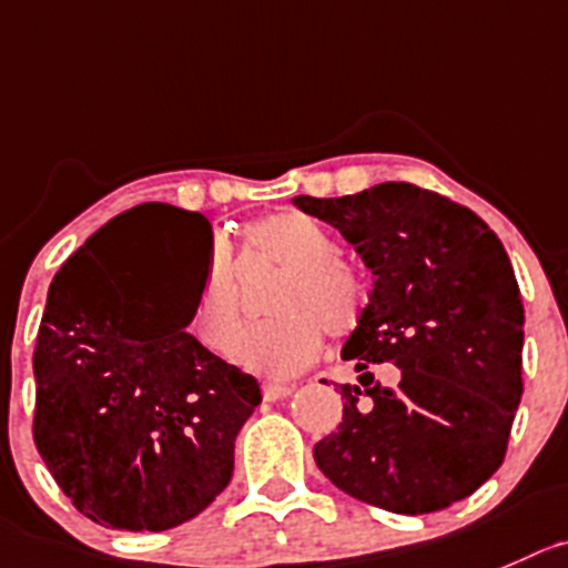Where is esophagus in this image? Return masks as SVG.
<instances>
[{
  "instance_id": "1",
  "label": "esophagus",
  "mask_w": 568,
  "mask_h": 568,
  "mask_svg": "<svg viewBox=\"0 0 568 568\" xmlns=\"http://www.w3.org/2000/svg\"><path fill=\"white\" fill-rule=\"evenodd\" d=\"M293 393L290 385H275V382H264L262 385V396L264 402H281V398H287Z\"/></svg>"
}]
</instances>
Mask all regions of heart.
<instances>
[{"label":"heart","instance_id":"obj_1","mask_svg":"<svg viewBox=\"0 0 568 568\" xmlns=\"http://www.w3.org/2000/svg\"><path fill=\"white\" fill-rule=\"evenodd\" d=\"M245 240L258 258L281 270L264 301L267 317L247 328L234 348V362L267 379H287L304 371L328 337H348L368 310V284L339 256V242L321 220L304 212H275L253 220ZM240 295L234 287L229 247L212 245L194 298V339L225 354L240 332Z\"/></svg>","mask_w":568,"mask_h":568}]
</instances>
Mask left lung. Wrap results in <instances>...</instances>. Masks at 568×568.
I'll list each match as a JSON object with an SVG mask.
<instances>
[{
	"mask_svg": "<svg viewBox=\"0 0 568 568\" xmlns=\"http://www.w3.org/2000/svg\"><path fill=\"white\" fill-rule=\"evenodd\" d=\"M334 225L374 273L365 317L343 345L362 371L343 424L315 443L339 490L390 513H435L494 477L521 402L524 306L499 236L455 200L413 183L293 200ZM399 382L371 386V364Z\"/></svg>",
	"mask_w": 568,
	"mask_h": 568,
	"instance_id": "8db88e82",
	"label": "left lung"
}]
</instances>
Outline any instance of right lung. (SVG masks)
Returning a JSON list of instances; mask_svg holds the SVG:
<instances>
[{
	"mask_svg": "<svg viewBox=\"0 0 568 568\" xmlns=\"http://www.w3.org/2000/svg\"><path fill=\"white\" fill-rule=\"evenodd\" d=\"M136 209L144 217L102 225L52 278L32 354V437L83 516L161 532L223 494L262 390L186 332L194 295L161 278L166 245L206 264L209 220L166 203Z\"/></svg>",
	"mask_w": 568,
	"mask_h": 568,
	"instance_id": "add662e5",
	"label": "right lung"
}]
</instances>
